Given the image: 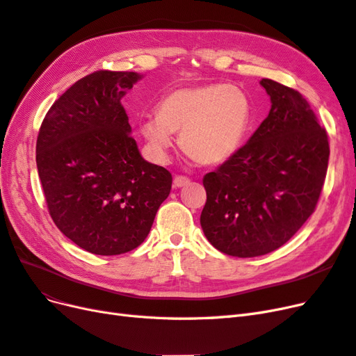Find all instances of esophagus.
Returning <instances> with one entry per match:
<instances>
[{"label":"esophagus","mask_w":356,"mask_h":356,"mask_svg":"<svg viewBox=\"0 0 356 356\" xmlns=\"http://www.w3.org/2000/svg\"><path fill=\"white\" fill-rule=\"evenodd\" d=\"M190 184V179L187 177H181V175H177L174 178V187L175 188H181V187H186Z\"/></svg>","instance_id":"34e87169"}]
</instances>
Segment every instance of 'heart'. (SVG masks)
Listing matches in <instances>:
<instances>
[{
  "label": "heart",
  "instance_id": "1",
  "mask_svg": "<svg viewBox=\"0 0 356 356\" xmlns=\"http://www.w3.org/2000/svg\"><path fill=\"white\" fill-rule=\"evenodd\" d=\"M251 101L238 88L209 83L179 88L160 99L157 114L139 124L152 154L168 160L179 132L182 152L204 166L221 165L241 147L251 123Z\"/></svg>",
  "mask_w": 356,
  "mask_h": 356
}]
</instances>
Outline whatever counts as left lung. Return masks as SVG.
<instances>
[{"label":"left lung","instance_id":"left-lung-1","mask_svg":"<svg viewBox=\"0 0 356 356\" xmlns=\"http://www.w3.org/2000/svg\"><path fill=\"white\" fill-rule=\"evenodd\" d=\"M270 111L248 143L203 177L202 230L218 251L258 257L286 243L315 211L330 145L307 101L273 80Z\"/></svg>","mask_w":356,"mask_h":356}]
</instances>
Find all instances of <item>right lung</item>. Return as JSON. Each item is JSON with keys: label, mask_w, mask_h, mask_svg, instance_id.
I'll list each match as a JSON object with an SVG mask.
<instances>
[{"label": "right lung", "mask_w": 356, "mask_h": 356, "mask_svg": "<svg viewBox=\"0 0 356 356\" xmlns=\"http://www.w3.org/2000/svg\"><path fill=\"white\" fill-rule=\"evenodd\" d=\"M144 77L96 71L51 105L37 138V169L51 220L96 255L135 250L152 230L172 175L147 161L122 98Z\"/></svg>", "instance_id": "add662e5"}]
</instances>
